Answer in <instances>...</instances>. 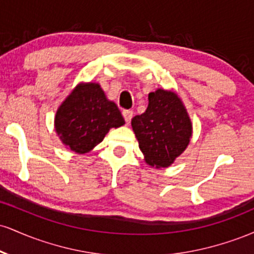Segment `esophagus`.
Masks as SVG:
<instances>
[{
    "instance_id": "1",
    "label": "esophagus",
    "mask_w": 254,
    "mask_h": 254,
    "mask_svg": "<svg viewBox=\"0 0 254 254\" xmlns=\"http://www.w3.org/2000/svg\"><path fill=\"white\" fill-rule=\"evenodd\" d=\"M132 115H133V112L131 110H124L123 111V117L125 119V122H127V124L130 123L131 118H132Z\"/></svg>"
}]
</instances>
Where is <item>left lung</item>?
<instances>
[{
	"label": "left lung",
	"instance_id": "8db88e82",
	"mask_svg": "<svg viewBox=\"0 0 254 254\" xmlns=\"http://www.w3.org/2000/svg\"><path fill=\"white\" fill-rule=\"evenodd\" d=\"M148 101L145 112L131 119V127L147 165L170 167L190 143L191 118L173 90L157 88L149 93Z\"/></svg>",
	"mask_w": 254,
	"mask_h": 254
}]
</instances>
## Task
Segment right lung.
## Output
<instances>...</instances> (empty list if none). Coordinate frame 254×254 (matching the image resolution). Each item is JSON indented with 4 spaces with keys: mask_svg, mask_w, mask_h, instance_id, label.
Wrapping results in <instances>:
<instances>
[{
    "mask_svg": "<svg viewBox=\"0 0 254 254\" xmlns=\"http://www.w3.org/2000/svg\"><path fill=\"white\" fill-rule=\"evenodd\" d=\"M124 124L118 106L97 82L78 83L55 115V130L61 142L76 154L94 149L110 129Z\"/></svg>",
    "mask_w": 254,
    "mask_h": 254,
    "instance_id": "right-lung-1",
    "label": "right lung"
}]
</instances>
